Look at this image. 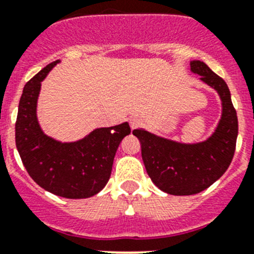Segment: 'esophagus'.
<instances>
[{"label": "esophagus", "mask_w": 254, "mask_h": 254, "mask_svg": "<svg viewBox=\"0 0 254 254\" xmlns=\"http://www.w3.org/2000/svg\"><path fill=\"white\" fill-rule=\"evenodd\" d=\"M129 124H130V127H131V130H134L135 127L140 125V119H139V118H136V116H130Z\"/></svg>", "instance_id": "esophagus-1"}]
</instances>
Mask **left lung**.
<instances>
[{"mask_svg": "<svg viewBox=\"0 0 254 254\" xmlns=\"http://www.w3.org/2000/svg\"><path fill=\"white\" fill-rule=\"evenodd\" d=\"M190 71L217 91L222 104L220 119L207 139L183 143L138 127L132 134L141 145L148 175L160 190L172 195H193L217 182L233 159L238 119L226 81L203 61H190Z\"/></svg>", "mask_w": 254, "mask_h": 254, "instance_id": "8db88e82", "label": "left lung"}]
</instances>
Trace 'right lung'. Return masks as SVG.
Masks as SVG:
<instances>
[{
	"mask_svg": "<svg viewBox=\"0 0 254 254\" xmlns=\"http://www.w3.org/2000/svg\"><path fill=\"white\" fill-rule=\"evenodd\" d=\"M60 60L49 64L23 87L16 120V146L26 170L41 188L68 199H84L103 190L114 158L130 134L127 122L96 127L82 139L61 141L42 130L37 119L41 82Z\"/></svg>",
	"mask_w": 254,
	"mask_h": 254,
	"instance_id": "right-lung-1",
	"label": "right lung"
}]
</instances>
